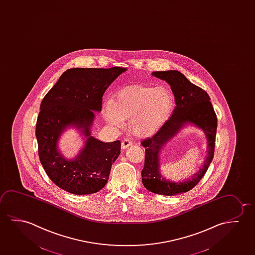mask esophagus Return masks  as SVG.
I'll return each mask as SVG.
<instances>
[{
	"instance_id": "obj_1",
	"label": "esophagus",
	"mask_w": 255,
	"mask_h": 255,
	"mask_svg": "<svg viewBox=\"0 0 255 255\" xmlns=\"http://www.w3.org/2000/svg\"><path fill=\"white\" fill-rule=\"evenodd\" d=\"M132 144V142L128 139V138H125L124 140L122 141V148L123 149H126V148L128 147L129 145H131Z\"/></svg>"
}]
</instances>
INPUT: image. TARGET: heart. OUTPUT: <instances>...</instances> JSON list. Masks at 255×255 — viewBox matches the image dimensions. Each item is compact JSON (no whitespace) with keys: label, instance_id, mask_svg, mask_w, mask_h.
Here are the masks:
<instances>
[{"label":"heart","instance_id":"1","mask_svg":"<svg viewBox=\"0 0 255 255\" xmlns=\"http://www.w3.org/2000/svg\"><path fill=\"white\" fill-rule=\"evenodd\" d=\"M173 96L165 87L133 86L122 89L104 108L111 126L120 127L130 118L129 126L138 137L151 135L166 122L173 107Z\"/></svg>","mask_w":255,"mask_h":255}]
</instances>
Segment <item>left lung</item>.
<instances>
[{
    "instance_id": "1",
    "label": "left lung",
    "mask_w": 255,
    "mask_h": 255,
    "mask_svg": "<svg viewBox=\"0 0 255 255\" xmlns=\"http://www.w3.org/2000/svg\"><path fill=\"white\" fill-rule=\"evenodd\" d=\"M152 75L166 81L173 91L176 106L174 112L159 130L141 142L145 148L144 168L141 172L142 182L149 191L164 196H174L188 192L198 184L214 157L218 118L206 91L188 81L175 70L154 72ZM191 123L203 129L208 139V155L203 167L182 183L167 181L159 172V151L182 127Z\"/></svg>"
}]
</instances>
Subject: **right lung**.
<instances>
[{"label": "right lung", "instance_id": "add662e5", "mask_svg": "<svg viewBox=\"0 0 255 255\" xmlns=\"http://www.w3.org/2000/svg\"><path fill=\"white\" fill-rule=\"evenodd\" d=\"M126 68H71L63 73L40 104L36 125L38 156L48 177L74 195L98 192L107 183L111 166L121 153L119 140L104 143L90 136L95 111H102L105 90ZM68 126L88 138L79 155L67 160L56 142Z\"/></svg>", "mask_w": 255, "mask_h": 255}]
</instances>
